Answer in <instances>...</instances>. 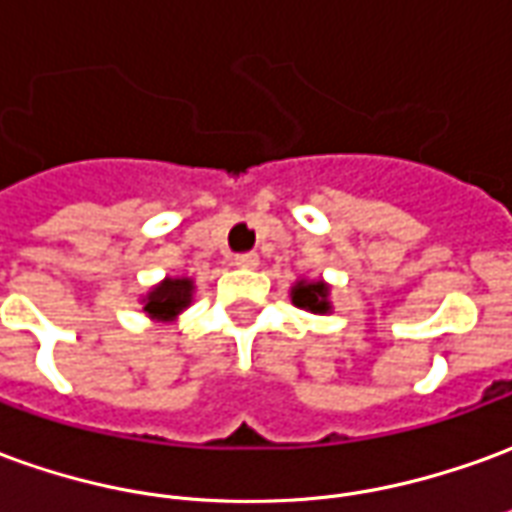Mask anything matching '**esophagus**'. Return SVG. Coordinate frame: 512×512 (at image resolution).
<instances>
[{
	"instance_id": "esophagus-1",
	"label": "esophagus",
	"mask_w": 512,
	"mask_h": 512,
	"mask_svg": "<svg viewBox=\"0 0 512 512\" xmlns=\"http://www.w3.org/2000/svg\"><path fill=\"white\" fill-rule=\"evenodd\" d=\"M235 266L255 268L257 266V255H255V252H244V255H235Z\"/></svg>"
}]
</instances>
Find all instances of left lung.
<instances>
[{
	"label": "left lung",
	"mask_w": 512,
	"mask_h": 512,
	"mask_svg": "<svg viewBox=\"0 0 512 512\" xmlns=\"http://www.w3.org/2000/svg\"><path fill=\"white\" fill-rule=\"evenodd\" d=\"M291 299L296 307H305L313 313H327L330 302H327V285L324 282H296L291 291Z\"/></svg>",
	"instance_id": "1"
}]
</instances>
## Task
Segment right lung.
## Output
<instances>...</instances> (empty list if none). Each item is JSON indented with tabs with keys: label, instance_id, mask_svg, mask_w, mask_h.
Segmentation results:
<instances>
[{
	"label": "right lung",
	"instance_id": "1",
	"mask_svg": "<svg viewBox=\"0 0 512 512\" xmlns=\"http://www.w3.org/2000/svg\"><path fill=\"white\" fill-rule=\"evenodd\" d=\"M191 280H166L146 296V313L152 318H171L191 302Z\"/></svg>",
	"mask_w": 512,
	"mask_h": 512
}]
</instances>
